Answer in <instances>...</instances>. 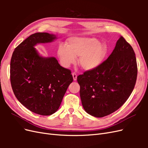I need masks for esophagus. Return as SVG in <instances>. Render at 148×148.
<instances>
[{"mask_svg": "<svg viewBox=\"0 0 148 148\" xmlns=\"http://www.w3.org/2000/svg\"><path fill=\"white\" fill-rule=\"evenodd\" d=\"M72 76H73V78L74 81H76L77 79V75L75 73H72Z\"/></svg>", "mask_w": 148, "mask_h": 148, "instance_id": "1", "label": "esophagus"}]
</instances>
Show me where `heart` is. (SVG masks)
<instances>
[{"mask_svg":"<svg viewBox=\"0 0 148 148\" xmlns=\"http://www.w3.org/2000/svg\"><path fill=\"white\" fill-rule=\"evenodd\" d=\"M109 47L95 38L74 37L68 41V46L60 44L57 56L62 66L69 68L79 57L78 64L85 71L97 69L103 64L108 54Z\"/></svg>","mask_w":148,"mask_h":148,"instance_id":"heart-1","label":"heart"}]
</instances>
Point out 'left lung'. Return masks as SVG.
Returning a JSON list of instances; mask_svg holds the SVG:
<instances>
[{
  "mask_svg": "<svg viewBox=\"0 0 148 148\" xmlns=\"http://www.w3.org/2000/svg\"><path fill=\"white\" fill-rule=\"evenodd\" d=\"M137 73L135 52L121 36L113 52L99 68L77 77L84 110L99 118L118 110L132 94Z\"/></svg>",
  "mask_w": 148,
  "mask_h": 148,
  "instance_id": "8db88e82",
  "label": "left lung"
}]
</instances>
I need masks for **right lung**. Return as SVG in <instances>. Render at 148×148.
I'll list each match as a JSON object with an SVG mask.
<instances>
[{
	"mask_svg": "<svg viewBox=\"0 0 148 148\" xmlns=\"http://www.w3.org/2000/svg\"><path fill=\"white\" fill-rule=\"evenodd\" d=\"M57 38L48 33L31 34L15 49L10 62V82L16 99L41 115H52L59 109L73 82L70 70L60 66L54 57L41 56L34 47Z\"/></svg>",
	"mask_w": 148,
	"mask_h": 148,
	"instance_id": "1",
	"label": "right lung"
}]
</instances>
